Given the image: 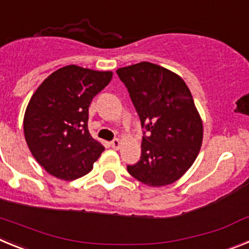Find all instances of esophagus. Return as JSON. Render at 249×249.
<instances>
[{"label": "esophagus", "instance_id": "esophagus-1", "mask_svg": "<svg viewBox=\"0 0 249 249\" xmlns=\"http://www.w3.org/2000/svg\"><path fill=\"white\" fill-rule=\"evenodd\" d=\"M111 147L112 148H114V149H118L121 147V141L120 140H117V138H114L113 141H111Z\"/></svg>", "mask_w": 249, "mask_h": 249}]
</instances>
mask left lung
Segmentation results:
<instances>
[{
	"label": "left lung",
	"mask_w": 249,
	"mask_h": 249,
	"mask_svg": "<svg viewBox=\"0 0 249 249\" xmlns=\"http://www.w3.org/2000/svg\"><path fill=\"white\" fill-rule=\"evenodd\" d=\"M143 128L142 153L127 171L152 187L171 184L198 156L203 126L181 77L151 62L118 68Z\"/></svg>",
	"instance_id": "8db88e82"
}]
</instances>
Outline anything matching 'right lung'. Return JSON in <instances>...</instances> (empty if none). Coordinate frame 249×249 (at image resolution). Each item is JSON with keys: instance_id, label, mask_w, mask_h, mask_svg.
<instances>
[{"instance_id": "add662e5", "label": "right lung", "mask_w": 249, "mask_h": 249, "mask_svg": "<svg viewBox=\"0 0 249 249\" xmlns=\"http://www.w3.org/2000/svg\"><path fill=\"white\" fill-rule=\"evenodd\" d=\"M112 78L66 66L46 78L31 97L23 120L31 153L50 175L73 181L87 175L105 147L89 132V107Z\"/></svg>"}]
</instances>
